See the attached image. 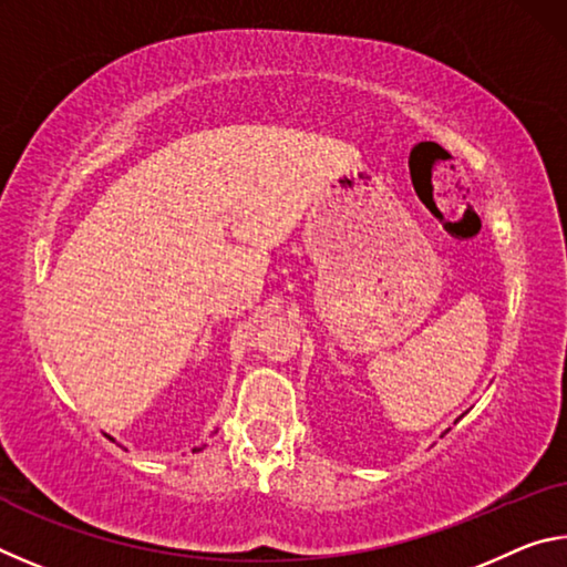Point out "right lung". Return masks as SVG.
Masks as SVG:
<instances>
[{
	"mask_svg": "<svg viewBox=\"0 0 567 567\" xmlns=\"http://www.w3.org/2000/svg\"><path fill=\"white\" fill-rule=\"evenodd\" d=\"M107 437H110V435H107ZM110 440H114V437H110Z\"/></svg>",
	"mask_w": 567,
	"mask_h": 567,
	"instance_id": "1",
	"label": "right lung"
}]
</instances>
